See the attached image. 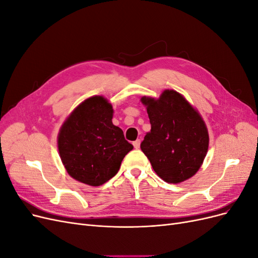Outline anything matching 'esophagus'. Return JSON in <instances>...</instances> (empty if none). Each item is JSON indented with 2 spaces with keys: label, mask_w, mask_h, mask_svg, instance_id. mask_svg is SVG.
Masks as SVG:
<instances>
[{
  "label": "esophagus",
  "mask_w": 258,
  "mask_h": 258,
  "mask_svg": "<svg viewBox=\"0 0 258 258\" xmlns=\"http://www.w3.org/2000/svg\"><path fill=\"white\" fill-rule=\"evenodd\" d=\"M140 144H141V141H140V140H137V141H135V142H134L135 148H139V147H140Z\"/></svg>",
  "instance_id": "34e87169"
}]
</instances>
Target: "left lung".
Wrapping results in <instances>:
<instances>
[{
    "mask_svg": "<svg viewBox=\"0 0 258 258\" xmlns=\"http://www.w3.org/2000/svg\"><path fill=\"white\" fill-rule=\"evenodd\" d=\"M152 129L141 150L160 178L177 184L197 173L209 148L206 123L181 93L167 89L158 99L142 97Z\"/></svg>",
    "mask_w": 258,
    "mask_h": 258,
    "instance_id": "1",
    "label": "left lung"
}]
</instances>
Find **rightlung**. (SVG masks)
<instances>
[{
	"mask_svg": "<svg viewBox=\"0 0 258 258\" xmlns=\"http://www.w3.org/2000/svg\"><path fill=\"white\" fill-rule=\"evenodd\" d=\"M113 106L93 96L74 108L58 135V150L67 172L76 181L100 186L112 178L134 146L112 122Z\"/></svg>",
	"mask_w": 258,
	"mask_h": 258,
	"instance_id": "add662e5",
	"label": "right lung"
}]
</instances>
